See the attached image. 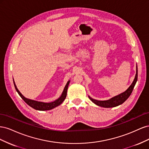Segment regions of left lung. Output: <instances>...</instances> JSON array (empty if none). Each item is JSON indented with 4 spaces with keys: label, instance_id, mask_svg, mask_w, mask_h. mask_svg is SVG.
Segmentation results:
<instances>
[{
    "label": "left lung",
    "instance_id": "1",
    "mask_svg": "<svg viewBox=\"0 0 149 149\" xmlns=\"http://www.w3.org/2000/svg\"><path fill=\"white\" fill-rule=\"evenodd\" d=\"M137 66H136V76H135V78L133 81L131 85L128 88V89L126 90L125 91L124 93H121L118 96H116L113 97L111 98L109 100H106V101H98L94 100V99L91 98L90 96H88L89 98L93 102L94 104H96V105L103 107H116L119 105H120L124 102L126 100H127V98L130 96V94H131L135 86V85L136 84V82L137 81V77H138V73H137Z\"/></svg>",
    "mask_w": 149,
    "mask_h": 149
}]
</instances>
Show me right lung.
Listing matches in <instances>:
<instances>
[{
  "label": "right lung",
  "instance_id": "1",
  "mask_svg": "<svg viewBox=\"0 0 149 149\" xmlns=\"http://www.w3.org/2000/svg\"><path fill=\"white\" fill-rule=\"evenodd\" d=\"M69 83H70V81H68L67 82L61 96L58 98V100L54 101L53 102H39V101H37L29 100V99L25 97L21 94V93L19 91V89H17L16 85L15 84L14 80H13V84H14V86H15L16 91L18 93H19L20 96L22 98V100H23L26 104H27L29 106L33 108V109H35L36 110H38V111L50 110V109H53V108H55V107L60 105L64 101V100H65V98L66 97L67 90H68V88Z\"/></svg>",
  "mask_w": 149,
  "mask_h": 149
}]
</instances>
